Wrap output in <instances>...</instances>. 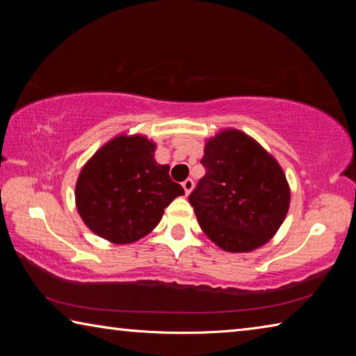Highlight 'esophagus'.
Here are the masks:
<instances>
[{"instance_id":"34e87169","label":"esophagus","mask_w":356,"mask_h":356,"mask_svg":"<svg viewBox=\"0 0 356 356\" xmlns=\"http://www.w3.org/2000/svg\"><path fill=\"white\" fill-rule=\"evenodd\" d=\"M182 186H184V190H185V195H190L191 190H193V186H195V182H193L191 179H186L185 182L182 184Z\"/></svg>"}]
</instances>
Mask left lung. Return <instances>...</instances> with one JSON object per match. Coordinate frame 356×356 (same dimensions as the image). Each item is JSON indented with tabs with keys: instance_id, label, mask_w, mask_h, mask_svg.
Instances as JSON below:
<instances>
[{
	"instance_id": "1",
	"label": "left lung",
	"mask_w": 356,
	"mask_h": 356,
	"mask_svg": "<svg viewBox=\"0 0 356 356\" xmlns=\"http://www.w3.org/2000/svg\"><path fill=\"white\" fill-rule=\"evenodd\" d=\"M201 163L206 176L188 201L204 234L227 252L261 248L278 232L291 204L278 161L250 135L225 129L209 138Z\"/></svg>"
}]
</instances>
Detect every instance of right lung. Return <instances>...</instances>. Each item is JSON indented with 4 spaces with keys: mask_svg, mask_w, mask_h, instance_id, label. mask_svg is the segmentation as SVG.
<instances>
[{
    "mask_svg": "<svg viewBox=\"0 0 356 356\" xmlns=\"http://www.w3.org/2000/svg\"><path fill=\"white\" fill-rule=\"evenodd\" d=\"M156 144L144 135L120 134L81 168L75 204L91 231L116 245L134 243L159 225L165 209L184 195L170 166L154 159Z\"/></svg>",
    "mask_w": 356,
    "mask_h": 356,
    "instance_id": "add662e5",
    "label": "right lung"
}]
</instances>
